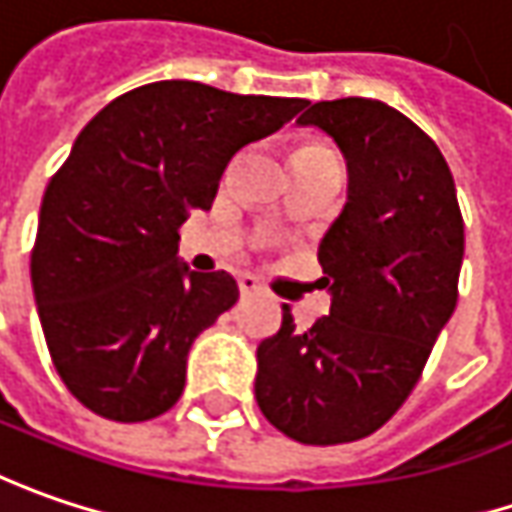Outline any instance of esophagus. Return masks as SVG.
<instances>
[{"label": "esophagus", "mask_w": 512, "mask_h": 512, "mask_svg": "<svg viewBox=\"0 0 512 512\" xmlns=\"http://www.w3.org/2000/svg\"><path fill=\"white\" fill-rule=\"evenodd\" d=\"M237 286H240V292H243V295H255V292H260V289H263V286H260V280H257L255 275H240Z\"/></svg>", "instance_id": "1"}]
</instances>
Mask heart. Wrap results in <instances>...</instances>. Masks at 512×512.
<instances>
[{"label": "heart", "mask_w": 512, "mask_h": 512, "mask_svg": "<svg viewBox=\"0 0 512 512\" xmlns=\"http://www.w3.org/2000/svg\"><path fill=\"white\" fill-rule=\"evenodd\" d=\"M300 151H329V148H321V145H306V148H300Z\"/></svg>", "instance_id": "obj_1"}]
</instances>
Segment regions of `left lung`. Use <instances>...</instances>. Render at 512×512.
I'll return each instance as SVG.
<instances>
[{
    "mask_svg": "<svg viewBox=\"0 0 512 512\" xmlns=\"http://www.w3.org/2000/svg\"><path fill=\"white\" fill-rule=\"evenodd\" d=\"M298 125L332 137L349 168L344 212L318 246L329 315L257 346L255 398L300 444L384 427L421 378L458 300L464 220L438 145L381 100L315 102Z\"/></svg>",
    "mask_w": 512,
    "mask_h": 512,
    "instance_id": "obj_1",
    "label": "left lung"
}]
</instances>
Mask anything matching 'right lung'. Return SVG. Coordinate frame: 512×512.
<instances>
[{
    "mask_svg": "<svg viewBox=\"0 0 512 512\" xmlns=\"http://www.w3.org/2000/svg\"><path fill=\"white\" fill-rule=\"evenodd\" d=\"M306 105L163 79L79 131L42 197L31 283L56 372L88 410L134 424L177 404L194 338L240 295L229 272H191L177 229L212 209L243 145Z\"/></svg>",
    "mask_w": 512,
    "mask_h": 512,
    "instance_id": "1",
    "label": "right lung"
}]
</instances>
